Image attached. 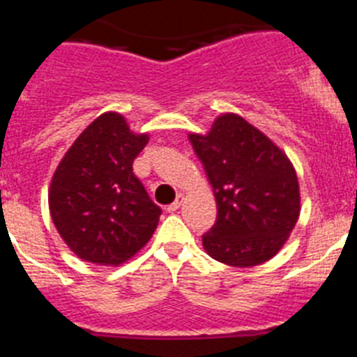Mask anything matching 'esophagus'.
<instances>
[{
	"mask_svg": "<svg viewBox=\"0 0 357 357\" xmlns=\"http://www.w3.org/2000/svg\"><path fill=\"white\" fill-rule=\"evenodd\" d=\"M182 202H184V195H176L175 202H172V204H169V206L166 207V209H168L169 213H175V211L182 206Z\"/></svg>",
	"mask_w": 357,
	"mask_h": 357,
	"instance_id": "34e87169",
	"label": "esophagus"
}]
</instances>
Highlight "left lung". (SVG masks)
Returning a JSON list of instances; mask_svg holds the SVG:
<instances>
[{"label": "left lung", "instance_id": "left-lung-1", "mask_svg": "<svg viewBox=\"0 0 357 357\" xmlns=\"http://www.w3.org/2000/svg\"><path fill=\"white\" fill-rule=\"evenodd\" d=\"M189 143L213 185L216 223L202 236L213 259L255 266L282 248L301 214V191L286 153L238 114H223Z\"/></svg>", "mask_w": 357, "mask_h": 357}]
</instances>
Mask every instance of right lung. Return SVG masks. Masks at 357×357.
Returning <instances> with one entry per match:
<instances>
[{"label": "right lung", "mask_w": 357, "mask_h": 357, "mask_svg": "<svg viewBox=\"0 0 357 357\" xmlns=\"http://www.w3.org/2000/svg\"><path fill=\"white\" fill-rule=\"evenodd\" d=\"M148 139L121 114L105 112L66 151L50 185V213L80 259L118 266L150 241L160 207L132 172Z\"/></svg>", "instance_id": "add662e5"}]
</instances>
